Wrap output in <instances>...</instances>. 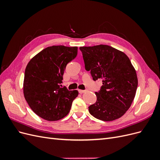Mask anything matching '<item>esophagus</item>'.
<instances>
[{
  "instance_id": "obj_1",
  "label": "esophagus",
  "mask_w": 160,
  "mask_h": 160,
  "mask_svg": "<svg viewBox=\"0 0 160 160\" xmlns=\"http://www.w3.org/2000/svg\"><path fill=\"white\" fill-rule=\"evenodd\" d=\"M78 91H79V93H85V92L86 91H85V90H81V89H79V90H78Z\"/></svg>"
}]
</instances>
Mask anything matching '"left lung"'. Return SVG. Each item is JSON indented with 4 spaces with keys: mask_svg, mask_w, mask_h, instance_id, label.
<instances>
[{
    "mask_svg": "<svg viewBox=\"0 0 160 160\" xmlns=\"http://www.w3.org/2000/svg\"><path fill=\"white\" fill-rule=\"evenodd\" d=\"M85 70L93 81L102 79L96 102L89 107L94 118L110 122L128 110L138 88L136 71L124 52L105 45L81 47Z\"/></svg>",
    "mask_w": 160,
    "mask_h": 160,
    "instance_id": "left-lung-1",
    "label": "left lung"
}]
</instances>
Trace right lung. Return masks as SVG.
Wrapping results in <instances>:
<instances>
[{"label":"right lung","instance_id":"right-lung-1","mask_svg":"<svg viewBox=\"0 0 160 160\" xmlns=\"http://www.w3.org/2000/svg\"><path fill=\"white\" fill-rule=\"evenodd\" d=\"M77 47L45 48L27 65L23 93L29 107L40 118L59 120L69 113L78 91L60 88L67 65L77 55Z\"/></svg>","mask_w":160,"mask_h":160}]
</instances>
